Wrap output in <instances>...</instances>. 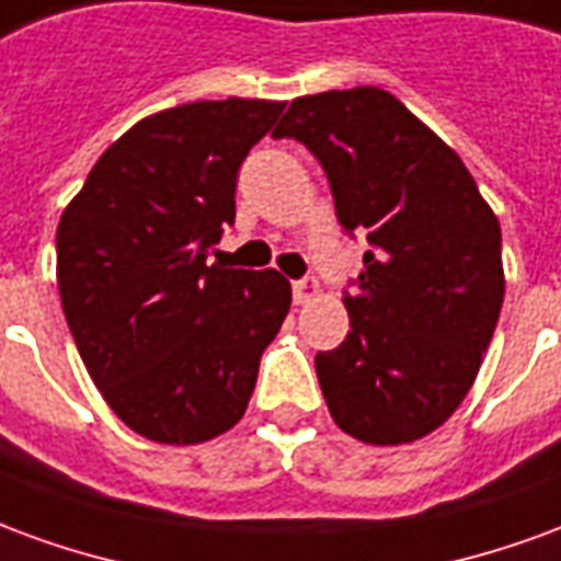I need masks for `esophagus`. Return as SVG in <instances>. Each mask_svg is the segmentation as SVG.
<instances>
[{
    "mask_svg": "<svg viewBox=\"0 0 561 561\" xmlns=\"http://www.w3.org/2000/svg\"><path fill=\"white\" fill-rule=\"evenodd\" d=\"M291 291H294V304H309V300L318 294V279L316 276H304V279L294 282Z\"/></svg>",
    "mask_w": 561,
    "mask_h": 561,
    "instance_id": "34e87169",
    "label": "esophagus"
}]
</instances>
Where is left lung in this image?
Returning <instances> with one entry per match:
<instances>
[{"label":"left lung","instance_id":"obj_1","mask_svg":"<svg viewBox=\"0 0 561 561\" xmlns=\"http://www.w3.org/2000/svg\"><path fill=\"white\" fill-rule=\"evenodd\" d=\"M273 138L328 173L342 231L364 233L345 291L348 336L316 354L333 421L366 445H405L457 412L505 297L502 228L445 140L378 87L294 99Z\"/></svg>","mask_w":561,"mask_h":561}]
</instances>
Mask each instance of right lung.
<instances>
[{"label": "right lung", "mask_w": 561, "mask_h": 561, "mask_svg": "<svg viewBox=\"0 0 561 561\" xmlns=\"http://www.w3.org/2000/svg\"><path fill=\"white\" fill-rule=\"evenodd\" d=\"M282 102H192L104 149L56 231V279L87 373L116 417L161 445L240 421L291 306L276 270L209 264L237 173Z\"/></svg>", "instance_id": "right-lung-1"}]
</instances>
